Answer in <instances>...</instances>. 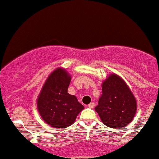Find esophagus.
Instances as JSON below:
<instances>
[{"instance_id": "34e87169", "label": "esophagus", "mask_w": 159, "mask_h": 159, "mask_svg": "<svg viewBox=\"0 0 159 159\" xmlns=\"http://www.w3.org/2000/svg\"><path fill=\"white\" fill-rule=\"evenodd\" d=\"M94 105H95V104H94V103H93V102H92V103H90L89 105H88V107H89V108H93Z\"/></svg>"}]
</instances>
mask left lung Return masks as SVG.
Here are the masks:
<instances>
[{"label": "left lung", "instance_id": "8db88e82", "mask_svg": "<svg viewBox=\"0 0 159 159\" xmlns=\"http://www.w3.org/2000/svg\"><path fill=\"white\" fill-rule=\"evenodd\" d=\"M136 110V100L128 85L117 75L111 74L102 84V94L95 107L102 122L112 128L127 126Z\"/></svg>", "mask_w": 159, "mask_h": 159}]
</instances>
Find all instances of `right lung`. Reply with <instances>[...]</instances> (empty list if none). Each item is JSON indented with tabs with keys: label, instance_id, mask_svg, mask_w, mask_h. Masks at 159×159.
I'll return each instance as SVG.
<instances>
[{
	"label": "right lung",
	"instance_id": "obj_1",
	"mask_svg": "<svg viewBox=\"0 0 159 159\" xmlns=\"http://www.w3.org/2000/svg\"><path fill=\"white\" fill-rule=\"evenodd\" d=\"M70 81L71 77L66 71L57 69L45 81L38 98L41 117L55 128H68L84 109L75 96L68 93Z\"/></svg>",
	"mask_w": 159,
	"mask_h": 159
}]
</instances>
